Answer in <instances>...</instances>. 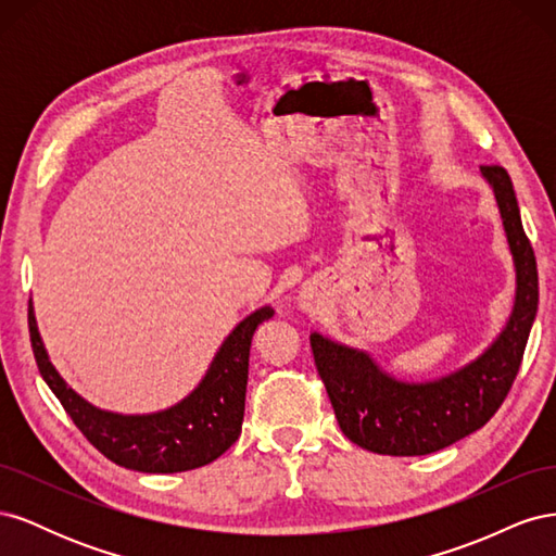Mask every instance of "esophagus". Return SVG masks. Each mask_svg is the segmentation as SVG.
<instances>
[{
  "mask_svg": "<svg viewBox=\"0 0 556 556\" xmlns=\"http://www.w3.org/2000/svg\"><path fill=\"white\" fill-rule=\"evenodd\" d=\"M299 306L304 308L306 313H313L317 308V296L313 292H304L299 296Z\"/></svg>",
  "mask_w": 556,
  "mask_h": 556,
  "instance_id": "esophagus-1",
  "label": "esophagus"
}]
</instances>
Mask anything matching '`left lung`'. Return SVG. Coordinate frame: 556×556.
I'll use <instances>...</instances> for the list:
<instances>
[{
    "label": "left lung",
    "instance_id": "8db88e82",
    "mask_svg": "<svg viewBox=\"0 0 556 556\" xmlns=\"http://www.w3.org/2000/svg\"><path fill=\"white\" fill-rule=\"evenodd\" d=\"M492 185L515 262V304L506 329L459 371L431 382H403L384 374L362 350L311 333L317 374L348 439L378 454L419 457L484 427L508 396L538 311V268L521 227L508 172L480 166Z\"/></svg>",
    "mask_w": 556,
    "mask_h": 556
}]
</instances>
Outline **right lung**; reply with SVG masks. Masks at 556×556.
<instances>
[{"label": "right lung", "instance_id": "add662e5", "mask_svg": "<svg viewBox=\"0 0 556 556\" xmlns=\"http://www.w3.org/2000/svg\"><path fill=\"white\" fill-rule=\"evenodd\" d=\"M268 317H274L271 306L248 315L217 350L194 392L153 415H117L80 399L50 364L31 304L29 341L41 378L80 433L106 459L141 473H180L215 462L237 443L245 410L252 333Z\"/></svg>", "mask_w": 556, "mask_h": 556}]
</instances>
